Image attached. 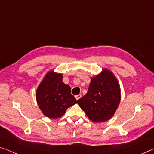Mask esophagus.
Listing matches in <instances>:
<instances>
[{
  "instance_id": "obj_1",
  "label": "esophagus",
  "mask_w": 154,
  "mask_h": 154,
  "mask_svg": "<svg viewBox=\"0 0 154 154\" xmlns=\"http://www.w3.org/2000/svg\"><path fill=\"white\" fill-rule=\"evenodd\" d=\"M81 97H82V96H81V95H77V96H75V98H76V100H79L80 98H81Z\"/></svg>"
}]
</instances>
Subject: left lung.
Masks as SVG:
<instances>
[{
    "mask_svg": "<svg viewBox=\"0 0 154 154\" xmlns=\"http://www.w3.org/2000/svg\"><path fill=\"white\" fill-rule=\"evenodd\" d=\"M121 101V88L117 79L107 68L91 77L88 92L77 100L86 116L94 122L109 120Z\"/></svg>",
    "mask_w": 154,
    "mask_h": 154,
    "instance_id": "left-lung-1",
    "label": "left lung"
}]
</instances>
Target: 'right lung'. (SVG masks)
Returning a JSON list of instances; mask_svg holds the SVG:
<instances>
[{"label":"right lung","instance_id":"obj_1","mask_svg":"<svg viewBox=\"0 0 154 154\" xmlns=\"http://www.w3.org/2000/svg\"><path fill=\"white\" fill-rule=\"evenodd\" d=\"M36 100L42 114L49 119L61 117L67 109L77 103L70 86L63 83V74L47 72L36 91Z\"/></svg>","mask_w":154,"mask_h":154}]
</instances>
